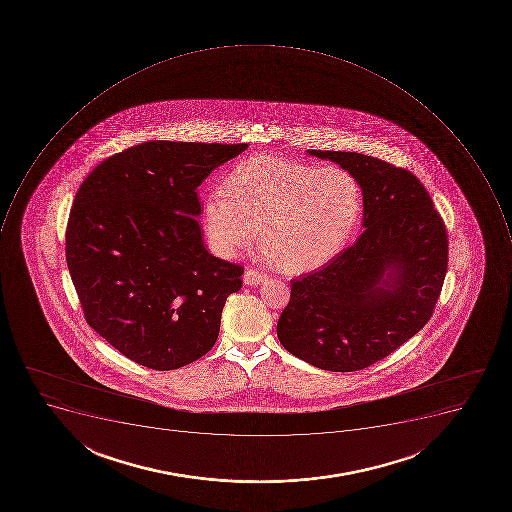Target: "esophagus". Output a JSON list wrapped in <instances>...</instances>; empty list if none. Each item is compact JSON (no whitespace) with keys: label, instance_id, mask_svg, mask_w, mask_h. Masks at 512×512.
Listing matches in <instances>:
<instances>
[{"label":"esophagus","instance_id":"1","mask_svg":"<svg viewBox=\"0 0 512 512\" xmlns=\"http://www.w3.org/2000/svg\"><path fill=\"white\" fill-rule=\"evenodd\" d=\"M267 278H269V275L262 274V272H259V270L256 269H248L245 272V275H243V282H245V285H259V283L266 282Z\"/></svg>","mask_w":512,"mask_h":512}]
</instances>
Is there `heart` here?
Returning <instances> with one entry per match:
<instances>
[{
	"instance_id": "heart-1",
	"label": "heart",
	"mask_w": 512,
	"mask_h": 512,
	"mask_svg": "<svg viewBox=\"0 0 512 512\" xmlns=\"http://www.w3.org/2000/svg\"><path fill=\"white\" fill-rule=\"evenodd\" d=\"M362 213V186L344 166L254 155L205 198L203 226L214 253L234 258L253 245L262 224V240L280 266L304 272L344 250Z\"/></svg>"
}]
</instances>
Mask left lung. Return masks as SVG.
<instances>
[{
    "label": "left lung",
    "mask_w": 512,
    "mask_h": 512,
    "mask_svg": "<svg viewBox=\"0 0 512 512\" xmlns=\"http://www.w3.org/2000/svg\"><path fill=\"white\" fill-rule=\"evenodd\" d=\"M309 153L359 179L365 230L325 266L291 280L278 339L322 370H363L407 343L434 314L447 275V229L408 169L363 153Z\"/></svg>",
    "instance_id": "left-lung-1"
}]
</instances>
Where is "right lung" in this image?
I'll return each mask as SVG.
<instances>
[{
    "label": "right lung",
    "mask_w": 512,
    "mask_h": 512,
    "mask_svg": "<svg viewBox=\"0 0 512 512\" xmlns=\"http://www.w3.org/2000/svg\"><path fill=\"white\" fill-rule=\"evenodd\" d=\"M248 144L150 141L115 153L78 189L65 258L88 325L152 370L211 351L243 267L206 251L197 189Z\"/></svg>",
    "instance_id": "obj_1"
}]
</instances>
